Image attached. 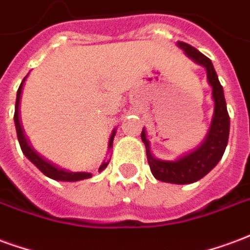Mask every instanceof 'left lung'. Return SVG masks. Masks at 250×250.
<instances>
[{
  "mask_svg": "<svg viewBox=\"0 0 250 250\" xmlns=\"http://www.w3.org/2000/svg\"><path fill=\"white\" fill-rule=\"evenodd\" d=\"M177 45L187 53L188 57H190L193 61H196L207 69L208 81L212 85V96L214 100V116H213L212 126L209 129V133L201 146L177 161H163L154 158L150 153L145 130L141 133V138L146 147L147 163L153 176L164 183L183 185V184L196 183L200 178L207 176L217 165L228 145L230 123H229L224 90L218 81L217 73L213 67L212 61L201 52H198L197 49L190 46L189 43L177 42Z\"/></svg>",
  "mask_w": 250,
  "mask_h": 250,
  "instance_id": "left-lung-1",
  "label": "left lung"
}]
</instances>
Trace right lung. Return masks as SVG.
<instances>
[{
  "mask_svg": "<svg viewBox=\"0 0 250 250\" xmlns=\"http://www.w3.org/2000/svg\"><path fill=\"white\" fill-rule=\"evenodd\" d=\"M25 81V78H23ZM21 83L20 87L17 90V100H16V110H14V124H16V130H17V137L18 143H20V146H21V150L26 156V157L32 161L36 167L41 170V172L48 176V177L53 178V180H57V181H80V180H86V178L92 177V173L89 172H69V170H65V169H61V167L53 165L52 163H49L48 160L42 158L37 152H34V149L30 147V145L26 141V138L23 136L22 127H21V124H20V118H18V104H20V97H21V90H22V83ZM114 134L116 132H113L112 137H110V141H109V147H112L113 138H114ZM109 163H104L101 167H100V170H103L107 167Z\"/></svg>",
  "mask_w": 250,
  "mask_h": 250,
  "instance_id": "obj_1",
  "label": "right lung"
}]
</instances>
